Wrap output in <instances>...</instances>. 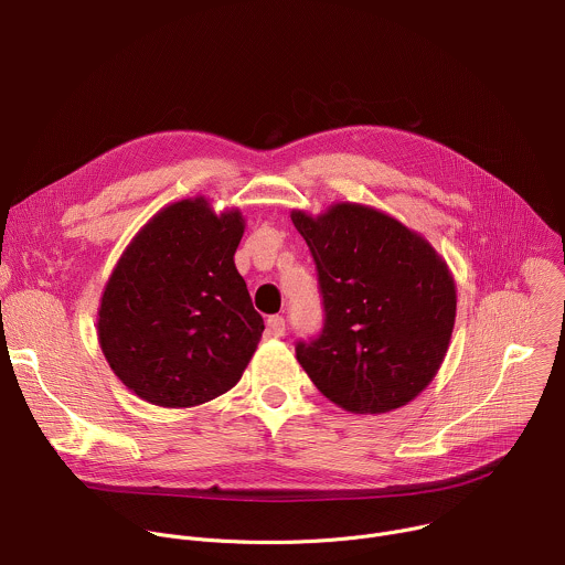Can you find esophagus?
<instances>
[{
	"label": "esophagus",
	"mask_w": 565,
	"mask_h": 565,
	"mask_svg": "<svg viewBox=\"0 0 565 565\" xmlns=\"http://www.w3.org/2000/svg\"><path fill=\"white\" fill-rule=\"evenodd\" d=\"M267 328L274 337H282L285 334V319L282 317H269L267 319Z\"/></svg>",
	"instance_id": "1"
}]
</instances>
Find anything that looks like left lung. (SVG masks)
Listing matches in <instances>:
<instances>
[{
    "label": "left lung",
    "mask_w": 565,
    "mask_h": 565,
    "mask_svg": "<svg viewBox=\"0 0 565 565\" xmlns=\"http://www.w3.org/2000/svg\"><path fill=\"white\" fill-rule=\"evenodd\" d=\"M317 263L326 323L296 359L337 406L380 415L406 406L440 370L456 323V280L426 237L372 206L291 211Z\"/></svg>",
    "instance_id": "8db88e82"
}]
</instances>
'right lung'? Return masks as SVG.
Listing matches in <instances>:
<instances>
[{
  "label": "right lung",
  "mask_w": 565,
  "mask_h": 565,
  "mask_svg": "<svg viewBox=\"0 0 565 565\" xmlns=\"http://www.w3.org/2000/svg\"><path fill=\"white\" fill-rule=\"evenodd\" d=\"M239 209L206 198L161 209L125 246L98 307V343L116 377L163 408L231 391L265 323L235 269Z\"/></svg>",
  "instance_id": "add662e5"
}]
</instances>
